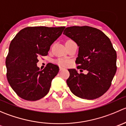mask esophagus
<instances>
[{
  "instance_id": "34e87169",
  "label": "esophagus",
  "mask_w": 126,
  "mask_h": 126,
  "mask_svg": "<svg viewBox=\"0 0 126 126\" xmlns=\"http://www.w3.org/2000/svg\"><path fill=\"white\" fill-rule=\"evenodd\" d=\"M59 69H60V71H63V70H64V68H63V67H61V66H60V67H59Z\"/></svg>"
}]
</instances>
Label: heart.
I'll use <instances>...</instances> for the list:
<instances>
[{
    "instance_id": "1",
    "label": "heart",
    "mask_w": 126,
    "mask_h": 126,
    "mask_svg": "<svg viewBox=\"0 0 126 126\" xmlns=\"http://www.w3.org/2000/svg\"><path fill=\"white\" fill-rule=\"evenodd\" d=\"M69 41H72V40H69ZM69 63V60L65 59H58L57 60V64H60V65L62 66H66Z\"/></svg>"
}]
</instances>
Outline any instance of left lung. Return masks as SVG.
<instances>
[{"mask_svg":"<svg viewBox=\"0 0 126 126\" xmlns=\"http://www.w3.org/2000/svg\"><path fill=\"white\" fill-rule=\"evenodd\" d=\"M63 34L79 47L77 68L88 71L84 74L68 69L70 76L66 83L71 92L85 99L101 97L111 86L117 69V55L110 39L100 30L89 26L67 27Z\"/></svg>","mask_w":126,"mask_h":126,"instance_id":"left-lung-1","label":"left lung"}]
</instances>
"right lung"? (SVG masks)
I'll use <instances>...</instances> for the list:
<instances>
[{
  "instance_id": "1",
  "label": "right lung",
  "mask_w": 126,
  "mask_h": 126,
  "mask_svg": "<svg viewBox=\"0 0 126 126\" xmlns=\"http://www.w3.org/2000/svg\"><path fill=\"white\" fill-rule=\"evenodd\" d=\"M64 28L28 27L20 30L11 41L5 61L7 80L17 96L23 99L37 101L49 93L59 68L48 63L40 71L36 65L38 57L47 55L50 46Z\"/></svg>"
}]
</instances>
